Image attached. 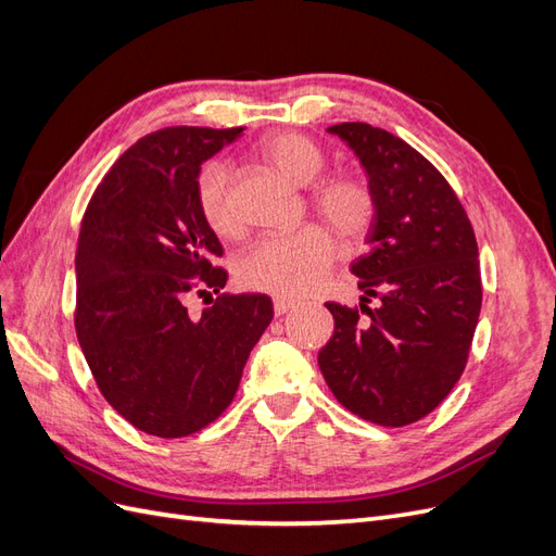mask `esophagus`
Segmentation results:
<instances>
[{"instance_id": "obj_1", "label": "esophagus", "mask_w": 556, "mask_h": 556, "mask_svg": "<svg viewBox=\"0 0 556 556\" xmlns=\"http://www.w3.org/2000/svg\"><path fill=\"white\" fill-rule=\"evenodd\" d=\"M296 306H299V301H294V299H288V296H276V299H274V311H276V315H285V313L296 308Z\"/></svg>"}]
</instances>
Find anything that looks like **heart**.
<instances>
[{
	"instance_id": "obj_1",
	"label": "heart",
	"mask_w": 556,
	"mask_h": 556,
	"mask_svg": "<svg viewBox=\"0 0 556 556\" xmlns=\"http://www.w3.org/2000/svg\"><path fill=\"white\" fill-rule=\"evenodd\" d=\"M262 160L294 185H312L327 166L325 150L296 131L274 134L260 146ZM313 208L348 243L366 239L378 220V194L357 174H336L311 190ZM197 206L204 223L223 239L241 233V217L231 199V172L223 162H211L197 178ZM336 260V239L319 225L292 233L266 237L252 245L239 262V280L250 290L301 296L325 280Z\"/></svg>"
}]
</instances>
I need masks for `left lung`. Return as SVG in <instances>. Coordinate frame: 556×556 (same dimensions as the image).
I'll return each mask as SVG.
<instances>
[{
  "label": "left lung",
  "instance_id": "8db88e82",
  "mask_svg": "<svg viewBox=\"0 0 556 556\" xmlns=\"http://www.w3.org/2000/svg\"><path fill=\"white\" fill-rule=\"evenodd\" d=\"M327 131L355 150L380 206L371 250L352 262L362 304H327L333 336L317 364L350 413L406 427L464 374L482 306L476 233L450 182L413 146L366 123Z\"/></svg>",
  "mask_w": 556,
  "mask_h": 556
}]
</instances>
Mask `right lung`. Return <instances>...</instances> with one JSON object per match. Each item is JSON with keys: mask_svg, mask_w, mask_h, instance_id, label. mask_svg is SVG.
I'll return each instance as SVG.
<instances>
[{"mask_svg": "<svg viewBox=\"0 0 556 556\" xmlns=\"http://www.w3.org/2000/svg\"><path fill=\"white\" fill-rule=\"evenodd\" d=\"M243 127H166L117 157L83 215L76 336L129 425L182 439L220 417L274 319L266 294H223V245L197 206L201 164ZM190 293L216 301L192 318Z\"/></svg>", "mask_w": 556, "mask_h": 556, "instance_id": "obj_1", "label": "right lung"}]
</instances>
